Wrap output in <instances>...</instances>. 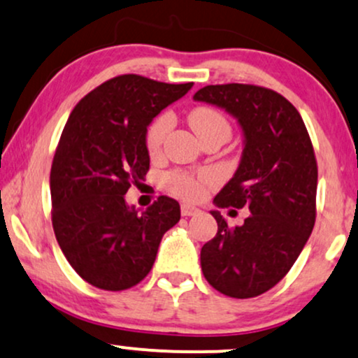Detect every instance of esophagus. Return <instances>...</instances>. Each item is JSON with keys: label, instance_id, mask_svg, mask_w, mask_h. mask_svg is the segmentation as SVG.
<instances>
[{"label": "esophagus", "instance_id": "obj_1", "mask_svg": "<svg viewBox=\"0 0 358 358\" xmlns=\"http://www.w3.org/2000/svg\"><path fill=\"white\" fill-rule=\"evenodd\" d=\"M200 210L196 208V206H192V205H187L183 203L182 205V215L183 217H193V215H196Z\"/></svg>", "mask_w": 358, "mask_h": 358}]
</instances>
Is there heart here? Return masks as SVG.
<instances>
[{
    "mask_svg": "<svg viewBox=\"0 0 358 358\" xmlns=\"http://www.w3.org/2000/svg\"><path fill=\"white\" fill-rule=\"evenodd\" d=\"M190 123L200 138H205L210 133L217 131H225L230 135L231 131L225 115L215 108H208V106H200V108L193 110L190 113ZM171 128H173V115L170 111L160 113L148 124L145 143L150 153L157 155L162 152ZM215 183H217V176H215L213 171H201L198 175H192L182 170H173L163 178L165 190L175 196L185 198V200H200L208 190V187H212Z\"/></svg>",
    "mask_w": 358,
    "mask_h": 358,
    "instance_id": "1",
    "label": "heart"
}]
</instances>
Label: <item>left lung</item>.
I'll return each instance as SVG.
<instances>
[{
    "label": "left lung",
    "instance_id": "obj_1",
    "mask_svg": "<svg viewBox=\"0 0 358 358\" xmlns=\"http://www.w3.org/2000/svg\"><path fill=\"white\" fill-rule=\"evenodd\" d=\"M193 98L222 106L238 120L245 135L243 157L215 203L250 210L240 227H230L220 212H212L218 231L201 247V272L220 294L252 299L290 272L312 234L317 217L315 152L302 116L273 90L208 85Z\"/></svg>",
    "mask_w": 358,
    "mask_h": 358
}]
</instances>
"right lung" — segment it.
Returning a JSON list of instances; mask_svg holds the SVG:
<instances>
[{"label":"right lung","instance_id":"obj_1","mask_svg":"<svg viewBox=\"0 0 358 358\" xmlns=\"http://www.w3.org/2000/svg\"><path fill=\"white\" fill-rule=\"evenodd\" d=\"M192 86L115 76L81 98L64 124L51 163V222L68 264L90 285L135 287L178 223L173 198L160 196L138 213L124 193L150 170L146 127Z\"/></svg>","mask_w":358,"mask_h":358}]
</instances>
